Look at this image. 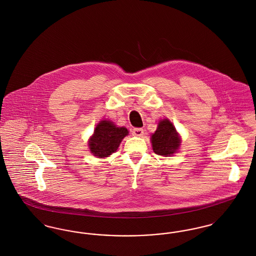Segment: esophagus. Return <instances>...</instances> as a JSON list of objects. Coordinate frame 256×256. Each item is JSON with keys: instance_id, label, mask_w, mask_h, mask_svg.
I'll use <instances>...</instances> for the list:
<instances>
[{"instance_id": "1", "label": "esophagus", "mask_w": 256, "mask_h": 256, "mask_svg": "<svg viewBox=\"0 0 256 256\" xmlns=\"http://www.w3.org/2000/svg\"><path fill=\"white\" fill-rule=\"evenodd\" d=\"M132 134L134 136H143L144 134V130L141 128H135L132 130Z\"/></svg>"}]
</instances>
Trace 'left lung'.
Wrapping results in <instances>:
<instances>
[{
    "mask_svg": "<svg viewBox=\"0 0 256 256\" xmlns=\"http://www.w3.org/2000/svg\"><path fill=\"white\" fill-rule=\"evenodd\" d=\"M154 152L163 156H170L176 152L180 145L178 134L169 120H162L158 124L156 132L152 135Z\"/></svg>",
    "mask_w": 256,
    "mask_h": 256,
    "instance_id": "obj_1",
    "label": "left lung"
}]
</instances>
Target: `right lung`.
<instances>
[{"instance_id": "add662e5", "label": "right lung", "mask_w": 256, "mask_h": 256, "mask_svg": "<svg viewBox=\"0 0 256 256\" xmlns=\"http://www.w3.org/2000/svg\"><path fill=\"white\" fill-rule=\"evenodd\" d=\"M128 134L126 128H117L110 121H102L98 124L89 141L90 150L95 156L108 158L117 150L122 138Z\"/></svg>"}]
</instances>
